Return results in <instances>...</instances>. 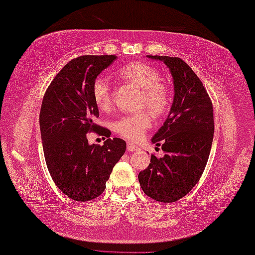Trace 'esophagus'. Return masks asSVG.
<instances>
[{"label":"esophagus","mask_w":255,"mask_h":255,"mask_svg":"<svg viewBox=\"0 0 255 255\" xmlns=\"http://www.w3.org/2000/svg\"><path fill=\"white\" fill-rule=\"evenodd\" d=\"M127 148H128V150H131V152H133V150H137L138 149V147L136 146V145L131 143V142H128Z\"/></svg>","instance_id":"esophagus-1"}]
</instances>
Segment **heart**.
Segmentation results:
<instances>
[{"label":"heart","instance_id":"1","mask_svg":"<svg viewBox=\"0 0 255 255\" xmlns=\"http://www.w3.org/2000/svg\"><path fill=\"white\" fill-rule=\"evenodd\" d=\"M118 76L141 89L139 106L148 108L155 116L162 117L167 112L171 101L169 87L162 80V74L145 62H131L121 69ZM92 99L99 110L109 111L112 108L113 92L110 81L99 76L92 82ZM147 109L136 113L124 114L112 121L114 133L129 141H139L144 133L152 127V116Z\"/></svg>","mask_w":255,"mask_h":255}]
</instances>
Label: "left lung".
<instances>
[{"label": "left lung", "mask_w": 255, "mask_h": 255, "mask_svg": "<svg viewBox=\"0 0 255 255\" xmlns=\"http://www.w3.org/2000/svg\"><path fill=\"white\" fill-rule=\"evenodd\" d=\"M148 57L167 65L175 96L169 116L152 138L157 146L162 145L165 156L150 155V163L139 171L138 180L152 199L174 202L188 194L204 173L214 139V107L201 80L183 59Z\"/></svg>", "instance_id": "8db88e82"}]
</instances>
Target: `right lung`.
<instances>
[{
    "label": "right lung",
    "mask_w": 255,
    "mask_h": 255,
    "mask_svg": "<svg viewBox=\"0 0 255 255\" xmlns=\"http://www.w3.org/2000/svg\"><path fill=\"white\" fill-rule=\"evenodd\" d=\"M116 59V55H85L70 60L41 102L39 126L47 168L56 186L76 201L95 199L105 191L127 148L119 137H108L103 145H89L86 138L91 131L107 136L105 128L95 123L99 110L92 82Z\"/></svg>",
    "instance_id": "right-lung-1"
}]
</instances>
